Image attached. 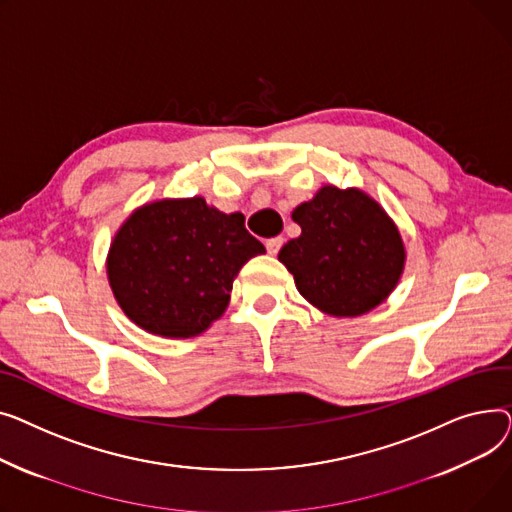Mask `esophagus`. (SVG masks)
Returning <instances> with one entry per match:
<instances>
[{
    "mask_svg": "<svg viewBox=\"0 0 512 512\" xmlns=\"http://www.w3.org/2000/svg\"><path fill=\"white\" fill-rule=\"evenodd\" d=\"M283 242H285L283 237H270V239H266V250H268V254L275 256V254L281 250Z\"/></svg>",
    "mask_w": 512,
    "mask_h": 512,
    "instance_id": "34e87169",
    "label": "esophagus"
}]
</instances>
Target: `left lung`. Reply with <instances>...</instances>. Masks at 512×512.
<instances>
[{
    "label": "left lung",
    "instance_id": "1",
    "mask_svg": "<svg viewBox=\"0 0 512 512\" xmlns=\"http://www.w3.org/2000/svg\"><path fill=\"white\" fill-rule=\"evenodd\" d=\"M291 219L302 235L279 260L297 291L330 316H362L390 295L405 266V246L384 208L357 188L324 186Z\"/></svg>",
    "mask_w": 512,
    "mask_h": 512
}]
</instances>
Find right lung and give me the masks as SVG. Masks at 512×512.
I'll return each mask as SVG.
<instances>
[{
  "instance_id": "add662e5",
  "label": "right lung",
  "mask_w": 512,
  "mask_h": 512,
  "mask_svg": "<svg viewBox=\"0 0 512 512\" xmlns=\"http://www.w3.org/2000/svg\"><path fill=\"white\" fill-rule=\"evenodd\" d=\"M264 246L204 198L144 204L115 233L107 277L126 316L153 335L196 337L225 312L233 279Z\"/></svg>"
}]
</instances>
